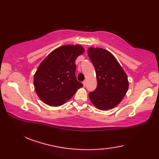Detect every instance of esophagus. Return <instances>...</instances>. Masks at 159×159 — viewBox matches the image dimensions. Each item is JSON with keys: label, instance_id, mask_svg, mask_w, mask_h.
Here are the masks:
<instances>
[{"label": "esophagus", "instance_id": "34e87169", "mask_svg": "<svg viewBox=\"0 0 159 159\" xmlns=\"http://www.w3.org/2000/svg\"><path fill=\"white\" fill-rule=\"evenodd\" d=\"M83 86L84 87L86 86V81H85V80H84V81L83 82Z\"/></svg>", "mask_w": 159, "mask_h": 159}]
</instances>
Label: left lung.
I'll use <instances>...</instances> for the list:
<instances>
[{
    "label": "left lung",
    "mask_w": 159,
    "mask_h": 159,
    "mask_svg": "<svg viewBox=\"0 0 159 159\" xmlns=\"http://www.w3.org/2000/svg\"><path fill=\"white\" fill-rule=\"evenodd\" d=\"M88 56L96 70L98 85L89 93L97 109L107 111L119 104L128 89L126 72L112 54L101 48L91 47Z\"/></svg>",
    "instance_id": "8db88e82"
}]
</instances>
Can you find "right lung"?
<instances>
[{"instance_id": "obj_1", "label": "right lung", "mask_w": 159, "mask_h": 159, "mask_svg": "<svg viewBox=\"0 0 159 159\" xmlns=\"http://www.w3.org/2000/svg\"><path fill=\"white\" fill-rule=\"evenodd\" d=\"M84 51L81 45H64L43 60L33 80L40 100L49 106H61L83 86L75 76V60Z\"/></svg>"}]
</instances>
